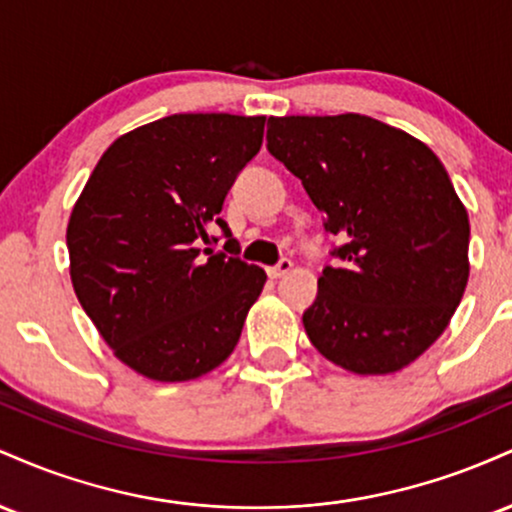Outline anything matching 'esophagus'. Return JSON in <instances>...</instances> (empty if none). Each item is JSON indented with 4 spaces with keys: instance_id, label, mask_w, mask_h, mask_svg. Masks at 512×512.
<instances>
[{
    "instance_id": "1",
    "label": "esophagus",
    "mask_w": 512,
    "mask_h": 512,
    "mask_svg": "<svg viewBox=\"0 0 512 512\" xmlns=\"http://www.w3.org/2000/svg\"><path fill=\"white\" fill-rule=\"evenodd\" d=\"M293 269V262L291 260H279L274 264V267H269L267 269V274H269V279H281V276H286Z\"/></svg>"
}]
</instances>
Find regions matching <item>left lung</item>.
<instances>
[{"label": "left lung", "mask_w": 512, "mask_h": 512, "mask_svg": "<svg viewBox=\"0 0 512 512\" xmlns=\"http://www.w3.org/2000/svg\"><path fill=\"white\" fill-rule=\"evenodd\" d=\"M267 149L303 182L342 240L303 327L358 375L409 366L448 327L469 279V219L419 139L373 117H269Z\"/></svg>", "instance_id": "left-lung-1"}]
</instances>
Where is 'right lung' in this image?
Here are the masks:
<instances>
[{"mask_svg":"<svg viewBox=\"0 0 512 512\" xmlns=\"http://www.w3.org/2000/svg\"><path fill=\"white\" fill-rule=\"evenodd\" d=\"M267 117L187 113L108 146L67 226L81 308L115 356L144 378L195 380L236 349L267 274L226 256L223 199L257 156ZM228 237L225 253L201 250Z\"/></svg>","mask_w":512,"mask_h":512,"instance_id":"right-lung-1","label":"right lung"}]
</instances>
